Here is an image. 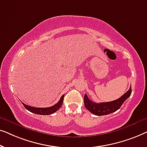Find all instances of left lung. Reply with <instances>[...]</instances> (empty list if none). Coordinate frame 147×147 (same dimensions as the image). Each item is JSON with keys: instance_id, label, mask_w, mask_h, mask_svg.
Returning <instances> with one entry per match:
<instances>
[{"instance_id": "left-lung-1", "label": "left lung", "mask_w": 147, "mask_h": 147, "mask_svg": "<svg viewBox=\"0 0 147 147\" xmlns=\"http://www.w3.org/2000/svg\"><path fill=\"white\" fill-rule=\"evenodd\" d=\"M131 92V87H130L129 90L118 99L112 102H101V103H96V102H92L88 98L87 95L85 94L84 99V105L86 109L95 115H107V114L113 113L119 109L124 101L130 97Z\"/></svg>"}]
</instances>
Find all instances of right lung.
Here are the masks:
<instances>
[{"mask_svg":"<svg viewBox=\"0 0 147 147\" xmlns=\"http://www.w3.org/2000/svg\"><path fill=\"white\" fill-rule=\"evenodd\" d=\"M64 98V95H63L60 98L59 102H57V104H55V105L51 106V107H47V108H35V107H32V106H29L28 105H26L24 103H23V106H25V108L27 110H29L31 112H33V113L37 114H40V115H49V114H51L57 111L58 110L61 108V106L63 104Z\"/></svg>","mask_w":147,"mask_h":147,"instance_id":"obj_1","label":"right lung"}]
</instances>
